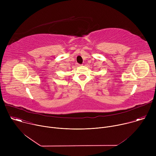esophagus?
I'll return each instance as SVG.
<instances>
[{"instance_id":"esophagus-1","label":"esophagus","mask_w":156,"mask_h":156,"mask_svg":"<svg viewBox=\"0 0 156 156\" xmlns=\"http://www.w3.org/2000/svg\"><path fill=\"white\" fill-rule=\"evenodd\" d=\"M77 65H78V66H81V65H80V64H77Z\"/></svg>"}]
</instances>
